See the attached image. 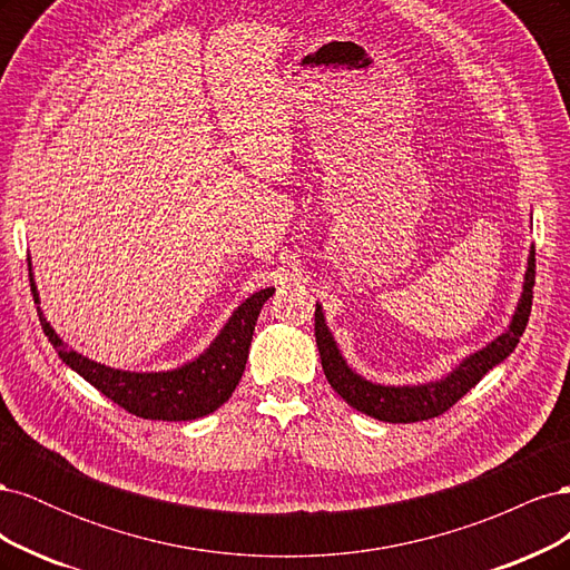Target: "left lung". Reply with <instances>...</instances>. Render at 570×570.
Instances as JSON below:
<instances>
[{"instance_id": "obj_1", "label": "left lung", "mask_w": 570, "mask_h": 570, "mask_svg": "<svg viewBox=\"0 0 570 570\" xmlns=\"http://www.w3.org/2000/svg\"><path fill=\"white\" fill-rule=\"evenodd\" d=\"M532 285H534V247H530L528 266L523 275V292L515 304V312L509 321V327L497 335L485 347L465 356L456 368H452L440 381H430L421 385H381L366 381L358 375L347 361H344L333 333L327 331L323 316V306L316 304V344L321 354L323 373L331 387L347 402L352 409L366 413L371 419L385 423H416L435 419L450 406H454L461 396L480 383V377L515 350L519 344L532 306Z\"/></svg>"}]
</instances>
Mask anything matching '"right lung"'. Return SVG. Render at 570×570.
<instances>
[{"mask_svg":"<svg viewBox=\"0 0 570 570\" xmlns=\"http://www.w3.org/2000/svg\"><path fill=\"white\" fill-rule=\"evenodd\" d=\"M30 271L32 297L40 304V292ZM275 287L258 289L239 304L228 323L220 327L216 340L197 358L170 371H120L78 354L76 350L57 335L55 327L45 318L38 306L42 331L55 344L59 358L68 368L82 375L92 387L109 396L114 404L149 421H195L209 416L218 406L230 400L239 377L245 373L249 356V344L254 335V325L258 312L268 297H273Z\"/></svg>","mask_w":570,"mask_h":570,"instance_id":"obj_1","label":"right lung"}]
</instances>
